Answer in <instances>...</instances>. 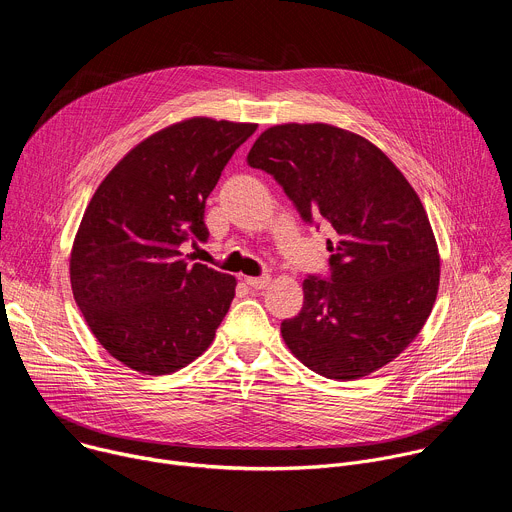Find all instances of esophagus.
<instances>
[{
  "label": "esophagus",
  "instance_id": "esophagus-1",
  "mask_svg": "<svg viewBox=\"0 0 512 512\" xmlns=\"http://www.w3.org/2000/svg\"><path fill=\"white\" fill-rule=\"evenodd\" d=\"M245 281H247V285H251L253 289H263V287H267V285H269L271 277H269V275H261V277H245Z\"/></svg>",
  "mask_w": 512,
  "mask_h": 512
}]
</instances>
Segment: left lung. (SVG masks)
<instances>
[{
	"instance_id": "8db88e82",
	"label": "left lung",
	"mask_w": 512,
	"mask_h": 512,
	"mask_svg": "<svg viewBox=\"0 0 512 512\" xmlns=\"http://www.w3.org/2000/svg\"><path fill=\"white\" fill-rule=\"evenodd\" d=\"M247 162L275 178L306 223L330 231V275L304 279L300 314L281 322L287 348L336 381L385 367L419 334L440 285L411 184L369 139L326 123L273 125Z\"/></svg>"
}]
</instances>
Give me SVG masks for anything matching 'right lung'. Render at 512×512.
I'll list each match as a JSON object with an SVG mask.
<instances>
[{"label":"right lung","mask_w":512,"mask_h":512,"mask_svg":"<svg viewBox=\"0 0 512 512\" xmlns=\"http://www.w3.org/2000/svg\"><path fill=\"white\" fill-rule=\"evenodd\" d=\"M255 129L208 117L170 125L137 143L93 194L70 253L72 296L125 367L170 375L214 340L237 279L180 249L206 243V198Z\"/></svg>","instance_id":"1"}]
</instances>
